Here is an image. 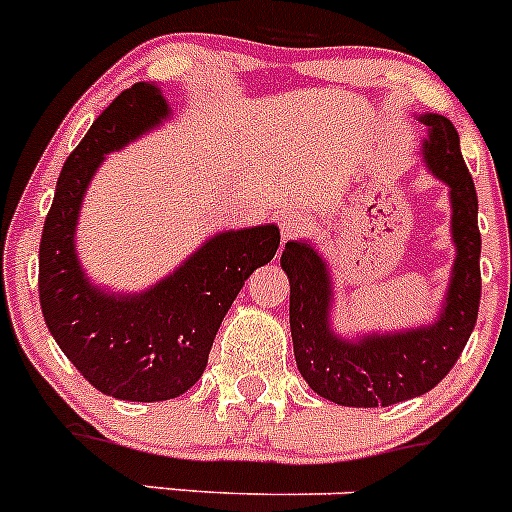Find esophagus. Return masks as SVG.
Returning <instances> with one entry per match:
<instances>
[{
	"label": "esophagus",
	"instance_id": "obj_1",
	"mask_svg": "<svg viewBox=\"0 0 512 512\" xmlns=\"http://www.w3.org/2000/svg\"><path fill=\"white\" fill-rule=\"evenodd\" d=\"M312 225L310 215L307 212H287V215H282V223H279V228H282V238L284 241H292V238H297V235L307 233Z\"/></svg>",
	"mask_w": 512,
	"mask_h": 512
}]
</instances>
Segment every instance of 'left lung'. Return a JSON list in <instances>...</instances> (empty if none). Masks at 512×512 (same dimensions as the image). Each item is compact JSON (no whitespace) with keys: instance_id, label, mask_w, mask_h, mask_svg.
Here are the masks:
<instances>
[{"instance_id":"8db88e82","label":"left lung","mask_w":512,"mask_h":512,"mask_svg":"<svg viewBox=\"0 0 512 512\" xmlns=\"http://www.w3.org/2000/svg\"><path fill=\"white\" fill-rule=\"evenodd\" d=\"M431 135L425 164L451 187V233L456 243L454 274L441 318L428 328L395 336L338 338L328 325L330 277L310 243L289 241L282 269L289 277V328L297 369L320 397L348 408H387L425 395L454 369L477 323L482 277L477 225V189L461 158L459 135L443 115H425Z\"/></svg>"}]
</instances>
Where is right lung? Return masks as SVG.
<instances>
[{
	"label": "right lung",
	"instance_id": "right-lung-1",
	"mask_svg": "<svg viewBox=\"0 0 512 512\" xmlns=\"http://www.w3.org/2000/svg\"><path fill=\"white\" fill-rule=\"evenodd\" d=\"M169 115L153 84H133L94 120L63 164L40 238L38 292L51 336L104 395L130 402L179 397L202 377L217 328L253 269L279 248L277 225L220 233L143 295H104L74 251L81 197L102 164Z\"/></svg>",
	"mask_w": 512,
	"mask_h": 512
}]
</instances>
